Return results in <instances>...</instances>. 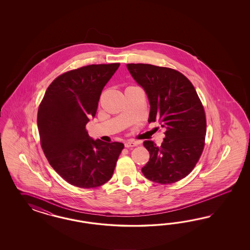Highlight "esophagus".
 Instances as JSON below:
<instances>
[{"mask_svg":"<svg viewBox=\"0 0 250 250\" xmlns=\"http://www.w3.org/2000/svg\"><path fill=\"white\" fill-rule=\"evenodd\" d=\"M137 146V143H136V141H133V140H128V141H126L125 143V147H134V146Z\"/></svg>","mask_w":250,"mask_h":250,"instance_id":"1","label":"esophagus"}]
</instances>
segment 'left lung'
I'll return each mask as SVG.
<instances>
[{"label": "left lung", "mask_w": 250, "mask_h": 250, "mask_svg": "<svg viewBox=\"0 0 250 250\" xmlns=\"http://www.w3.org/2000/svg\"><path fill=\"white\" fill-rule=\"evenodd\" d=\"M127 68L148 97V122L158 121L166 129L160 146L150 140L143 143L150 159L142 172L160 184L179 182L191 172L204 151L203 104L192 83L176 69L141 63L127 64Z\"/></svg>", "instance_id": "8db88e82"}]
</instances>
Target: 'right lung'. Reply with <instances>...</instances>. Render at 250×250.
<instances>
[{"mask_svg": "<svg viewBox=\"0 0 250 250\" xmlns=\"http://www.w3.org/2000/svg\"><path fill=\"white\" fill-rule=\"evenodd\" d=\"M120 63L88 65L57 77L38 107L40 144L49 164L69 184L95 188L108 182L125 146L93 140L86 125Z\"/></svg>", "mask_w": 250, "mask_h": 250, "instance_id": "right-lung-1", "label": "right lung"}]
</instances>
